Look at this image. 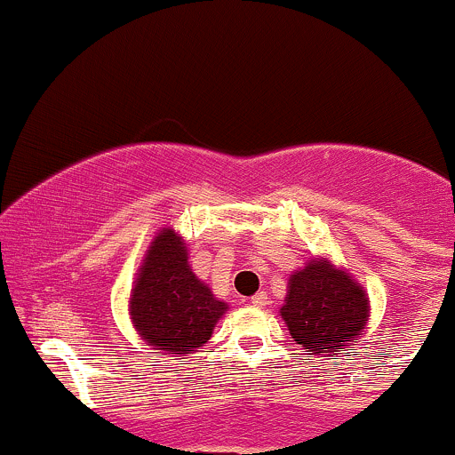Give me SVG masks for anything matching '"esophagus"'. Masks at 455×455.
Returning a JSON list of instances; mask_svg holds the SVG:
<instances>
[{"label": "esophagus", "mask_w": 455, "mask_h": 455, "mask_svg": "<svg viewBox=\"0 0 455 455\" xmlns=\"http://www.w3.org/2000/svg\"><path fill=\"white\" fill-rule=\"evenodd\" d=\"M250 303L254 305V307H265V305H267V291H259V294H254Z\"/></svg>", "instance_id": "34e87169"}]
</instances>
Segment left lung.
<instances>
[{"mask_svg": "<svg viewBox=\"0 0 455 455\" xmlns=\"http://www.w3.org/2000/svg\"><path fill=\"white\" fill-rule=\"evenodd\" d=\"M281 316L300 347L336 356L334 352L358 343L370 303L349 274L336 269L330 260H312L291 274Z\"/></svg>", "mask_w": 455, "mask_h": 455, "instance_id": "left-lung-1", "label": "left lung"}]
</instances>
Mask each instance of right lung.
Masks as SVG:
<instances>
[{
    "label": "right lung",
    "instance_id": "right-lung-1",
    "mask_svg": "<svg viewBox=\"0 0 455 455\" xmlns=\"http://www.w3.org/2000/svg\"><path fill=\"white\" fill-rule=\"evenodd\" d=\"M226 303L195 276L186 243L164 229L152 241L130 299V316L148 345L161 354H192L212 336Z\"/></svg>",
    "mask_w": 455,
    "mask_h": 455
}]
</instances>
